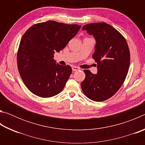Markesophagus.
<instances>
[{"label": "esophagus", "mask_w": 145, "mask_h": 145, "mask_svg": "<svg viewBox=\"0 0 145 145\" xmlns=\"http://www.w3.org/2000/svg\"><path fill=\"white\" fill-rule=\"evenodd\" d=\"M78 70H80V68L78 67H75V66H73V67H72V70L73 71H77Z\"/></svg>", "instance_id": "1"}]
</instances>
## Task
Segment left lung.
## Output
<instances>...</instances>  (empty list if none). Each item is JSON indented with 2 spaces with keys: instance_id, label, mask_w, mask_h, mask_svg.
Here are the masks:
<instances>
[{
  "instance_id": "obj_1",
  "label": "left lung",
  "mask_w": 145,
  "mask_h": 145,
  "mask_svg": "<svg viewBox=\"0 0 145 145\" xmlns=\"http://www.w3.org/2000/svg\"><path fill=\"white\" fill-rule=\"evenodd\" d=\"M82 30L96 40L93 58L98 65L97 74L84 70L82 90L93 101H104L113 96L125 79L130 66L129 46L123 36L107 24H89Z\"/></svg>"
}]
</instances>
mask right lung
Here are the masks:
<instances>
[{
	"instance_id": "1",
	"label": "right lung",
	"mask_w": 145,
	"mask_h": 145,
	"mask_svg": "<svg viewBox=\"0 0 145 145\" xmlns=\"http://www.w3.org/2000/svg\"><path fill=\"white\" fill-rule=\"evenodd\" d=\"M80 27L49 20L34 24L24 34L17 65L23 82L33 94L48 98L62 91L72 70L56 63L54 54L63 50Z\"/></svg>"
}]
</instances>
